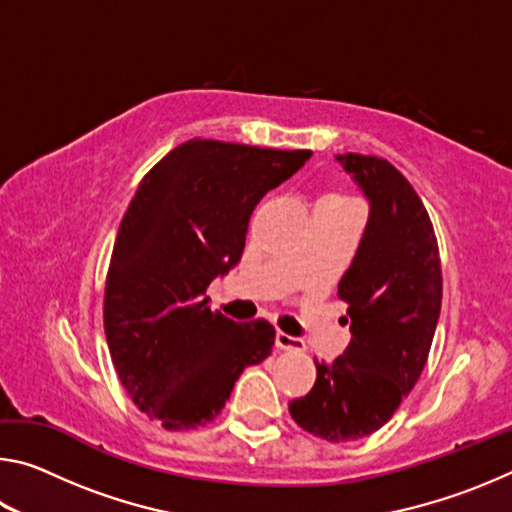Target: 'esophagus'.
I'll return each mask as SVG.
<instances>
[{"instance_id":"1","label":"esophagus","mask_w":512,"mask_h":512,"mask_svg":"<svg viewBox=\"0 0 512 512\" xmlns=\"http://www.w3.org/2000/svg\"><path fill=\"white\" fill-rule=\"evenodd\" d=\"M275 343L280 350H298V352L305 350V341L298 339V336H291L287 332H277Z\"/></svg>"}]
</instances>
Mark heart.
<instances>
[{"instance_id": "heart-1", "label": "heart", "mask_w": 512, "mask_h": 512, "mask_svg": "<svg viewBox=\"0 0 512 512\" xmlns=\"http://www.w3.org/2000/svg\"><path fill=\"white\" fill-rule=\"evenodd\" d=\"M323 201H343V203H352L350 198H345V196H339V194H329V196H325Z\"/></svg>"}]
</instances>
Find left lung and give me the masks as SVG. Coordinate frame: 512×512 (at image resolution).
I'll return each mask as SVG.
<instances>
[{
    "label": "left lung",
    "mask_w": 512,
    "mask_h": 512,
    "mask_svg": "<svg viewBox=\"0 0 512 512\" xmlns=\"http://www.w3.org/2000/svg\"><path fill=\"white\" fill-rule=\"evenodd\" d=\"M370 201L357 255L339 282L352 341L332 366L316 361L311 393L291 418L329 443H350L393 418L427 366L436 334L443 271L438 239L420 196L377 155H336Z\"/></svg>",
    "instance_id": "obj_1"
}]
</instances>
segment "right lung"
I'll return each instance as SVG.
<instances>
[{
	"label": "right lung",
	"mask_w": 512,
	"mask_h": 512,
	"mask_svg": "<svg viewBox=\"0 0 512 512\" xmlns=\"http://www.w3.org/2000/svg\"><path fill=\"white\" fill-rule=\"evenodd\" d=\"M309 155L194 137L137 187L112 248L103 329L121 386L167 431L212 422L244 368L273 352L268 320L235 323L205 291L239 262L255 205Z\"/></svg>",
	"instance_id": "add662e5"
}]
</instances>
